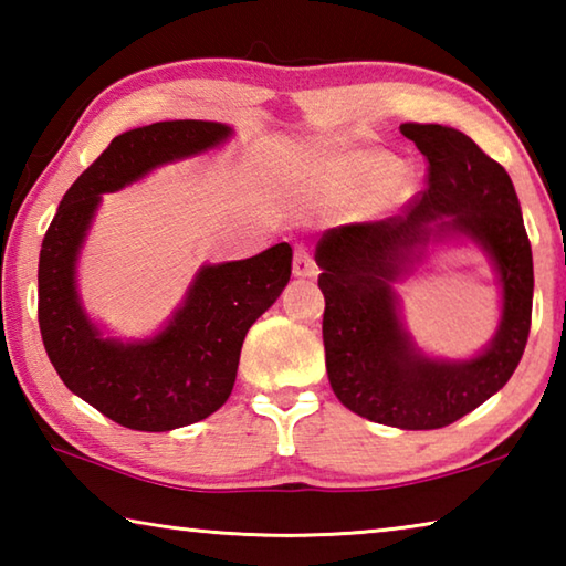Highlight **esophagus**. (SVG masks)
Instances as JSON below:
<instances>
[{
  "instance_id": "obj_1",
  "label": "esophagus",
  "mask_w": 566,
  "mask_h": 566,
  "mask_svg": "<svg viewBox=\"0 0 566 566\" xmlns=\"http://www.w3.org/2000/svg\"><path fill=\"white\" fill-rule=\"evenodd\" d=\"M292 272H294V276H300V280H310V276H317V264H314L312 254L306 252L304 247H296L294 249Z\"/></svg>"
}]
</instances>
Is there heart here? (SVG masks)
I'll use <instances>...</instances> for the list:
<instances>
[{
    "mask_svg": "<svg viewBox=\"0 0 566 566\" xmlns=\"http://www.w3.org/2000/svg\"><path fill=\"white\" fill-rule=\"evenodd\" d=\"M359 169L371 181H385L399 169V161L389 155H364L359 159Z\"/></svg>",
    "mask_w": 566,
    "mask_h": 566,
    "instance_id": "b5f03b06",
    "label": "heart"
}]
</instances>
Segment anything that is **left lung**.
Instances as JSON below:
<instances>
[{
    "instance_id": "left-lung-1",
    "label": "left lung",
    "mask_w": 566,
    "mask_h": 566,
    "mask_svg": "<svg viewBox=\"0 0 566 566\" xmlns=\"http://www.w3.org/2000/svg\"><path fill=\"white\" fill-rule=\"evenodd\" d=\"M429 161V187L401 214L322 234L314 260L324 294V354L334 395L377 424L439 429L496 395L532 327L534 266L510 175L472 139L442 124H401ZM469 241L491 256L503 292L501 327L469 360L416 347L394 284L429 243Z\"/></svg>"
}]
</instances>
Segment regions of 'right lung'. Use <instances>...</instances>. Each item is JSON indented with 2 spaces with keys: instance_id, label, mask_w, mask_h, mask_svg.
Returning <instances> with one entry per match:
<instances>
[{
  "instance_id": "obj_1",
  "label": "right lung",
  "mask_w": 566,
  "mask_h": 566,
  "mask_svg": "<svg viewBox=\"0 0 566 566\" xmlns=\"http://www.w3.org/2000/svg\"><path fill=\"white\" fill-rule=\"evenodd\" d=\"M222 122L175 119L119 134L66 189L40 252V329L66 389L137 432L195 424L232 395L239 352L252 324L290 282L292 247L249 260L202 264L165 327L147 339L107 337L84 310L76 264L102 195L134 185L171 161L222 147Z\"/></svg>"
}]
</instances>
